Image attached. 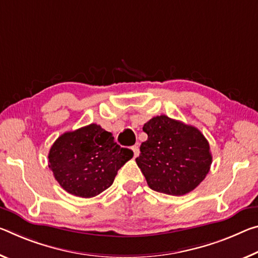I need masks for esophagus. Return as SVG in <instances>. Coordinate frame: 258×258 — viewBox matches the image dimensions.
<instances>
[{
	"instance_id": "1",
	"label": "esophagus",
	"mask_w": 258,
	"mask_h": 258,
	"mask_svg": "<svg viewBox=\"0 0 258 258\" xmlns=\"http://www.w3.org/2000/svg\"><path fill=\"white\" fill-rule=\"evenodd\" d=\"M132 150H133V156L137 157L138 155H139V146L138 145H134L132 147Z\"/></svg>"
}]
</instances>
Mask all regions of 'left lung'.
<instances>
[{
  "mask_svg": "<svg viewBox=\"0 0 258 258\" xmlns=\"http://www.w3.org/2000/svg\"><path fill=\"white\" fill-rule=\"evenodd\" d=\"M142 130L148 139L141 144L136 162L151 189L180 196L203 181L212 156L209 142L198 128L161 114Z\"/></svg>",
  "mask_w": 258,
  "mask_h": 258,
  "instance_id": "8db88e82",
  "label": "left lung"
}]
</instances>
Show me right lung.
<instances>
[{
	"label": "right lung",
	"instance_id": "obj_1",
	"mask_svg": "<svg viewBox=\"0 0 258 258\" xmlns=\"http://www.w3.org/2000/svg\"><path fill=\"white\" fill-rule=\"evenodd\" d=\"M133 157L112 134L91 124L65 132L49 150V169L60 187L79 198H93L112 185L118 170Z\"/></svg>",
	"mask_w": 258,
	"mask_h": 258
}]
</instances>
